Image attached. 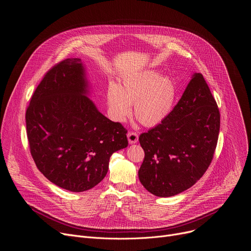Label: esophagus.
<instances>
[{
    "label": "esophagus",
    "mask_w": 251,
    "mask_h": 251,
    "mask_svg": "<svg viewBox=\"0 0 251 251\" xmlns=\"http://www.w3.org/2000/svg\"><path fill=\"white\" fill-rule=\"evenodd\" d=\"M127 138L130 144H135L138 142V134L136 132H129L127 134Z\"/></svg>",
    "instance_id": "esophagus-1"
}]
</instances>
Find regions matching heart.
Here are the masks:
<instances>
[{"mask_svg":"<svg viewBox=\"0 0 251 251\" xmlns=\"http://www.w3.org/2000/svg\"><path fill=\"white\" fill-rule=\"evenodd\" d=\"M176 98L175 82L154 70L131 74L120 80L119 86L110 83L107 103L112 118L124 122L132 112L147 127L161 124L171 113Z\"/></svg>","mask_w":251,"mask_h":251,"instance_id":"obj_1","label":"heart"}]
</instances>
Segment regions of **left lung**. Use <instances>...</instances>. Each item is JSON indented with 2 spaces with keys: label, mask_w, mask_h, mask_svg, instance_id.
Listing matches in <instances>:
<instances>
[{
  "label": "left lung",
  "mask_w": 251,
  "mask_h": 251,
  "mask_svg": "<svg viewBox=\"0 0 251 251\" xmlns=\"http://www.w3.org/2000/svg\"><path fill=\"white\" fill-rule=\"evenodd\" d=\"M220 126L218 104L202 75L195 73L170 115L139 137L145 152L141 184L162 198L194 186L211 163Z\"/></svg>",
  "instance_id": "1"
}]
</instances>
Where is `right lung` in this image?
Returning a JSON list of instances; mask_svg holds the SVG:
<instances>
[{
    "mask_svg": "<svg viewBox=\"0 0 251 251\" xmlns=\"http://www.w3.org/2000/svg\"><path fill=\"white\" fill-rule=\"evenodd\" d=\"M80 58H66L46 74L25 112L30 154L43 175L70 192L99 184L111 155L128 146L127 130L98 111L87 95Z\"/></svg>",
    "mask_w": 251,
    "mask_h": 251,
    "instance_id": "add662e5",
    "label": "right lung"
}]
</instances>
